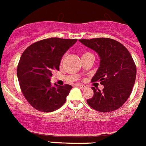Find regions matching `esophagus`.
<instances>
[{
	"mask_svg": "<svg viewBox=\"0 0 146 146\" xmlns=\"http://www.w3.org/2000/svg\"><path fill=\"white\" fill-rule=\"evenodd\" d=\"M76 86H77V87L80 88H82V89H85L86 88V86H84V85H81V84H76Z\"/></svg>",
	"mask_w": 146,
	"mask_h": 146,
	"instance_id": "34e87169",
	"label": "esophagus"
}]
</instances>
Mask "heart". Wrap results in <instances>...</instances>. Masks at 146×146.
<instances>
[{
	"label": "heart",
	"instance_id": "heart-1",
	"mask_svg": "<svg viewBox=\"0 0 146 146\" xmlns=\"http://www.w3.org/2000/svg\"><path fill=\"white\" fill-rule=\"evenodd\" d=\"M87 53H89V52H85V53H83V55H86V54H87Z\"/></svg>",
	"mask_w": 146,
	"mask_h": 146
}]
</instances>
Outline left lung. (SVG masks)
I'll return each instance as SVG.
<instances>
[{
    "label": "left lung",
    "instance_id": "left-lung-1",
    "mask_svg": "<svg viewBox=\"0 0 146 146\" xmlns=\"http://www.w3.org/2000/svg\"><path fill=\"white\" fill-rule=\"evenodd\" d=\"M100 57V66L92 82H100L102 91L92 87L94 96L87 99L96 111L108 113L121 108L129 97L136 78V65L128 50L110 38L80 39Z\"/></svg>",
    "mask_w": 146,
    "mask_h": 146
}]
</instances>
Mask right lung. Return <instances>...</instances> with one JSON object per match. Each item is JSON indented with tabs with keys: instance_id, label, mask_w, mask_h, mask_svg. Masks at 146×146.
<instances>
[{
	"instance_id": "1",
	"label": "right lung",
	"mask_w": 146,
	"mask_h": 146,
	"mask_svg": "<svg viewBox=\"0 0 146 146\" xmlns=\"http://www.w3.org/2000/svg\"><path fill=\"white\" fill-rule=\"evenodd\" d=\"M77 39L49 38L31 44L23 52L17 74L24 97L38 111L59 109L72 88L70 85L52 86V70H59L62 56Z\"/></svg>"
}]
</instances>
